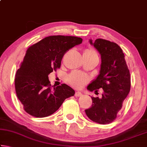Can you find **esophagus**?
Listing matches in <instances>:
<instances>
[{
    "mask_svg": "<svg viewBox=\"0 0 147 147\" xmlns=\"http://www.w3.org/2000/svg\"><path fill=\"white\" fill-rule=\"evenodd\" d=\"M82 94L81 92L76 91V93H75V94H74V96H75L76 97H78V96H81Z\"/></svg>",
    "mask_w": 147,
    "mask_h": 147,
    "instance_id": "obj_1",
    "label": "esophagus"
}]
</instances>
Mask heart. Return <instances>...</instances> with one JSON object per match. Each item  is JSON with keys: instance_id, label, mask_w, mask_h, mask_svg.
<instances>
[{"instance_id": "b5f03b06", "label": "heart", "mask_w": 147, "mask_h": 147, "mask_svg": "<svg viewBox=\"0 0 147 147\" xmlns=\"http://www.w3.org/2000/svg\"><path fill=\"white\" fill-rule=\"evenodd\" d=\"M84 54H86V55H97L94 50L92 48L86 49L84 50ZM67 80L69 83L72 86H73L74 88L80 89L82 88L88 82L89 78L88 76L85 75V74L74 72V73L70 74L68 76Z\"/></svg>"}]
</instances>
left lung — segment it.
<instances>
[{"instance_id":"left-lung-1","label":"left lung","mask_w":147,"mask_h":147,"mask_svg":"<svg viewBox=\"0 0 147 147\" xmlns=\"http://www.w3.org/2000/svg\"><path fill=\"white\" fill-rule=\"evenodd\" d=\"M101 55L100 73L88 86L90 91L102 89V98L91 96L93 103L86 109L91 121L101 124L112 123L123 106L124 99L130 90V71L123 51L117 44L106 39L89 40Z\"/></svg>"}]
</instances>
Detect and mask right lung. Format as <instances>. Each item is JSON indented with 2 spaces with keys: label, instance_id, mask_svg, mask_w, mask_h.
I'll list each match as a JSON object with an SVG mask.
<instances>
[{
  "label": "right lung",
  "instance_id": "right-lung-1",
  "mask_svg": "<svg viewBox=\"0 0 147 147\" xmlns=\"http://www.w3.org/2000/svg\"><path fill=\"white\" fill-rule=\"evenodd\" d=\"M82 39L75 36H51L27 49L15 77L17 98L26 113L36 117H45L59 109L74 91L63 84L51 86L49 74L60 68L64 54Z\"/></svg>",
  "mask_w": 147,
  "mask_h": 147
}]
</instances>
